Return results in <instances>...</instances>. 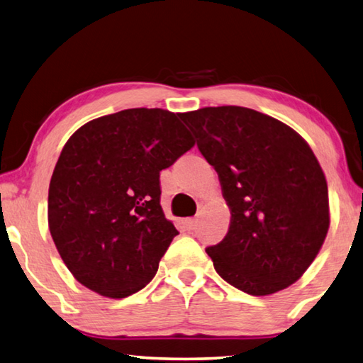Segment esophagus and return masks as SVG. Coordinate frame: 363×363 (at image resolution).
<instances>
[{
	"instance_id": "1",
	"label": "esophagus",
	"mask_w": 363,
	"mask_h": 363,
	"mask_svg": "<svg viewBox=\"0 0 363 363\" xmlns=\"http://www.w3.org/2000/svg\"><path fill=\"white\" fill-rule=\"evenodd\" d=\"M183 226H185L188 231H193V230H196V226H198V220H196V218L183 220Z\"/></svg>"
}]
</instances>
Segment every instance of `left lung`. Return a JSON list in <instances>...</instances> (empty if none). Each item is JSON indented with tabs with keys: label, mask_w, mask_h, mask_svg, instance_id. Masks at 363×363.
I'll return each instance as SVG.
<instances>
[{
	"label": "left lung",
	"mask_w": 363,
	"mask_h": 363,
	"mask_svg": "<svg viewBox=\"0 0 363 363\" xmlns=\"http://www.w3.org/2000/svg\"><path fill=\"white\" fill-rule=\"evenodd\" d=\"M218 174L231 212L220 244L206 249L228 284L253 296L290 287L320 252L330 228L325 174L300 133L244 106L182 113Z\"/></svg>",
	"instance_id": "1"
}]
</instances>
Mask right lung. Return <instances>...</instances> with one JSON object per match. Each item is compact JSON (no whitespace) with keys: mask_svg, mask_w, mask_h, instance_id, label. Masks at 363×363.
Returning <instances> with one entry per match:
<instances>
[{"mask_svg":"<svg viewBox=\"0 0 363 363\" xmlns=\"http://www.w3.org/2000/svg\"><path fill=\"white\" fill-rule=\"evenodd\" d=\"M193 146L161 108L106 114L68 138L49 183L48 223L76 281L119 300L155 277L178 234L159 202V172Z\"/></svg>","mask_w":363,"mask_h":363,"instance_id":"1","label":"right lung"}]
</instances>
